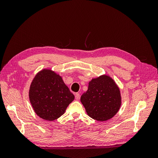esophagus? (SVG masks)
I'll use <instances>...</instances> for the list:
<instances>
[{
  "label": "esophagus",
  "instance_id": "esophagus-1",
  "mask_svg": "<svg viewBox=\"0 0 158 158\" xmlns=\"http://www.w3.org/2000/svg\"><path fill=\"white\" fill-rule=\"evenodd\" d=\"M75 98H76V99L78 100V99H80V94H79V93H76V94H75Z\"/></svg>",
  "mask_w": 158,
  "mask_h": 158
}]
</instances>
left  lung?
Here are the masks:
<instances>
[{
  "label": "left lung",
  "mask_w": 158,
  "mask_h": 158,
  "mask_svg": "<svg viewBox=\"0 0 158 158\" xmlns=\"http://www.w3.org/2000/svg\"><path fill=\"white\" fill-rule=\"evenodd\" d=\"M80 101L90 117L106 121L115 115L121 107L120 90L109 76H101L90 81Z\"/></svg>",
  "instance_id": "obj_1"
}]
</instances>
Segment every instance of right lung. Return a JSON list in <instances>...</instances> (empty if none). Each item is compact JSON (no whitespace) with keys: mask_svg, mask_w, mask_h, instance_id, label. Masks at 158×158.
I'll return each mask as SVG.
<instances>
[{"mask_svg":"<svg viewBox=\"0 0 158 158\" xmlns=\"http://www.w3.org/2000/svg\"><path fill=\"white\" fill-rule=\"evenodd\" d=\"M30 100L35 112L47 121H54L64 114L74 95L58 74L43 70L32 81Z\"/></svg>","mask_w":158,"mask_h":158,"instance_id":"right-lung-1","label":"right lung"}]
</instances>
